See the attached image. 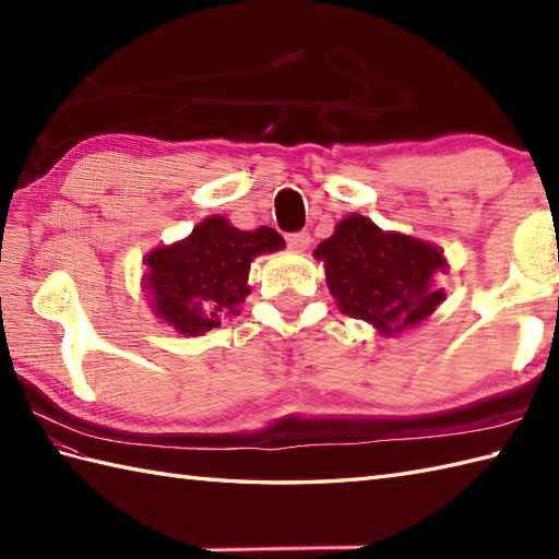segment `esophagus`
Returning a JSON list of instances; mask_svg holds the SVG:
<instances>
[{"label":"esophagus","instance_id":"1","mask_svg":"<svg viewBox=\"0 0 559 559\" xmlns=\"http://www.w3.org/2000/svg\"><path fill=\"white\" fill-rule=\"evenodd\" d=\"M286 240H288V247L290 249H295V252H305L307 247L312 245V235L310 233H290V235H286Z\"/></svg>","mask_w":559,"mask_h":559}]
</instances>
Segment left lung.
Segmentation results:
<instances>
[{
	"instance_id": "obj_1",
	"label": "left lung",
	"mask_w": 559,
	"mask_h": 559,
	"mask_svg": "<svg viewBox=\"0 0 559 559\" xmlns=\"http://www.w3.org/2000/svg\"><path fill=\"white\" fill-rule=\"evenodd\" d=\"M314 259L324 264L338 310L372 324L379 336L423 324L447 298L437 286L439 273L449 271L442 249L420 237L382 230L362 213L338 221L334 235L317 245Z\"/></svg>"
}]
</instances>
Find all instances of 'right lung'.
Masks as SVG:
<instances>
[{"label":"right lung","mask_w":559,"mask_h":559,"mask_svg":"<svg viewBox=\"0 0 559 559\" xmlns=\"http://www.w3.org/2000/svg\"><path fill=\"white\" fill-rule=\"evenodd\" d=\"M283 247L286 240L269 225L240 230L225 216H209L182 240L151 249L141 288L153 314L177 334L201 336L223 317L240 314L252 261Z\"/></svg>","instance_id":"obj_1"}]
</instances>
